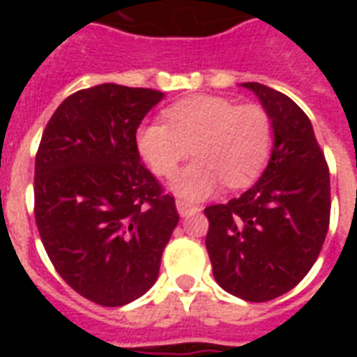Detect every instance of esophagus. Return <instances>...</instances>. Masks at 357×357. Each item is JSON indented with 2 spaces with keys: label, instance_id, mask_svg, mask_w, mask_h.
Wrapping results in <instances>:
<instances>
[{
  "label": "esophagus",
  "instance_id": "34e87169",
  "mask_svg": "<svg viewBox=\"0 0 357 357\" xmlns=\"http://www.w3.org/2000/svg\"><path fill=\"white\" fill-rule=\"evenodd\" d=\"M176 208H178L179 216L181 218H187L191 216V214H197L199 212V206H195V204H189V202L185 201H176Z\"/></svg>",
  "mask_w": 357,
  "mask_h": 357
}]
</instances>
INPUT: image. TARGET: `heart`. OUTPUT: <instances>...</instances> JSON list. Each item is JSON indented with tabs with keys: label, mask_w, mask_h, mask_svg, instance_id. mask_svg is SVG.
<instances>
[{
	"label": "heart",
	"mask_w": 357,
	"mask_h": 357,
	"mask_svg": "<svg viewBox=\"0 0 357 357\" xmlns=\"http://www.w3.org/2000/svg\"><path fill=\"white\" fill-rule=\"evenodd\" d=\"M166 122L137 130V151L156 176L168 178L189 155L197 156L172 181V191L201 201L225 183L255 181L273 147L271 118L258 105H235L218 95H193L166 109Z\"/></svg>",
	"instance_id": "heart-1"
}]
</instances>
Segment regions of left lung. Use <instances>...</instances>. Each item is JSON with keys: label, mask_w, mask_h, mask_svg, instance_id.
Listing matches in <instances>:
<instances>
[{"label": "left lung", "mask_w": 357, "mask_h": 357, "mask_svg": "<svg viewBox=\"0 0 357 357\" xmlns=\"http://www.w3.org/2000/svg\"><path fill=\"white\" fill-rule=\"evenodd\" d=\"M273 124L266 170L248 191L204 208L218 284L248 302L294 289L321 252L329 229L331 178L310 118L281 91L245 82Z\"/></svg>", "instance_id": "left-lung-1"}]
</instances>
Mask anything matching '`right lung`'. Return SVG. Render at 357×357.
Segmentation results:
<instances>
[{"label": "right lung", "mask_w": 357, "mask_h": 357, "mask_svg": "<svg viewBox=\"0 0 357 357\" xmlns=\"http://www.w3.org/2000/svg\"><path fill=\"white\" fill-rule=\"evenodd\" d=\"M162 91L101 84L59 105L36 155L34 214L59 275L84 298L116 307L155 284L179 222L141 164L135 133Z\"/></svg>", "instance_id": "obj_1"}]
</instances>
